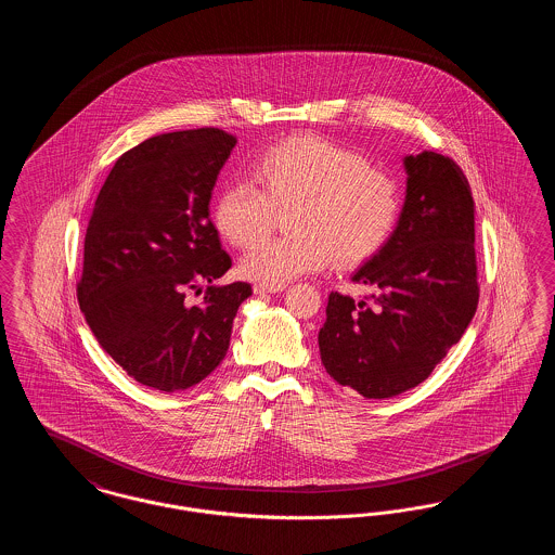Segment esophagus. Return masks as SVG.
<instances>
[{
	"mask_svg": "<svg viewBox=\"0 0 555 555\" xmlns=\"http://www.w3.org/2000/svg\"><path fill=\"white\" fill-rule=\"evenodd\" d=\"M281 291H285V285H264V283L254 285V293H258V295H264V293H281Z\"/></svg>",
	"mask_w": 555,
	"mask_h": 555,
	"instance_id": "obj_1",
	"label": "esophagus"
}]
</instances>
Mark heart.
Instances as JSON below:
<instances>
[{
  "instance_id": "1",
  "label": "heart",
  "mask_w": 555,
  "mask_h": 555,
  "mask_svg": "<svg viewBox=\"0 0 555 555\" xmlns=\"http://www.w3.org/2000/svg\"><path fill=\"white\" fill-rule=\"evenodd\" d=\"M254 185L224 186L214 202V227L247 247L272 229L276 211L293 210L289 238H266L241 260L245 276L285 285L333 260L358 268L396 233L401 191L396 179L360 154L317 134H293L251 166Z\"/></svg>"
}]
</instances>
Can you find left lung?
I'll return each mask as SVG.
<instances>
[{
	"label": "left lung",
	"instance_id": "1",
	"mask_svg": "<svg viewBox=\"0 0 555 555\" xmlns=\"http://www.w3.org/2000/svg\"><path fill=\"white\" fill-rule=\"evenodd\" d=\"M403 168L396 233L351 276L376 293L353 301L333 291L318 333L326 372L366 399L421 385L462 339L478 306L468 179L435 152L405 156Z\"/></svg>",
	"mask_w": 555,
	"mask_h": 555
}]
</instances>
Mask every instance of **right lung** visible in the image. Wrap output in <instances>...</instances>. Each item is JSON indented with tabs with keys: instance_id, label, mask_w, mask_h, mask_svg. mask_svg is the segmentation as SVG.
<instances>
[{
	"instance_id": "obj_1",
	"label": "right lung",
	"mask_w": 555,
	"mask_h": 555,
	"mask_svg": "<svg viewBox=\"0 0 555 555\" xmlns=\"http://www.w3.org/2000/svg\"><path fill=\"white\" fill-rule=\"evenodd\" d=\"M237 139L220 129L166 132L116 159L85 235L80 312L137 383L185 391L229 349L249 283L216 285L231 268L210 220L211 191ZM199 307L185 293L201 292Z\"/></svg>"
}]
</instances>
